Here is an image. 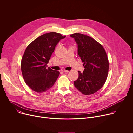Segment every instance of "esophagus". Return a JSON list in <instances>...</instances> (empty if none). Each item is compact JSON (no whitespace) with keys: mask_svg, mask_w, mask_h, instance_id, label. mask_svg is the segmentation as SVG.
Here are the masks:
<instances>
[{"mask_svg":"<svg viewBox=\"0 0 133 133\" xmlns=\"http://www.w3.org/2000/svg\"><path fill=\"white\" fill-rule=\"evenodd\" d=\"M61 71L63 73H68L69 72V71H67V70H62Z\"/></svg>","mask_w":133,"mask_h":133,"instance_id":"esophagus-1","label":"esophagus"}]
</instances>
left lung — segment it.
Here are the masks:
<instances>
[{"label":"left lung","instance_id":"1","mask_svg":"<svg viewBox=\"0 0 133 133\" xmlns=\"http://www.w3.org/2000/svg\"><path fill=\"white\" fill-rule=\"evenodd\" d=\"M77 44V54L83 62L84 70L78 71L74 81L76 89L83 94L91 95L104 84L109 72V60L103 46L93 38L80 33L70 35Z\"/></svg>","mask_w":133,"mask_h":133}]
</instances>
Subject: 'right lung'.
<instances>
[{"label": "right lung", "instance_id": "right-lung-1", "mask_svg": "<svg viewBox=\"0 0 133 133\" xmlns=\"http://www.w3.org/2000/svg\"><path fill=\"white\" fill-rule=\"evenodd\" d=\"M65 36L51 32L33 41L22 56L21 70L25 83L34 91L43 93L51 88L59 72L47 68V64L58 43Z\"/></svg>", "mask_w": 133, "mask_h": 133}]
</instances>
